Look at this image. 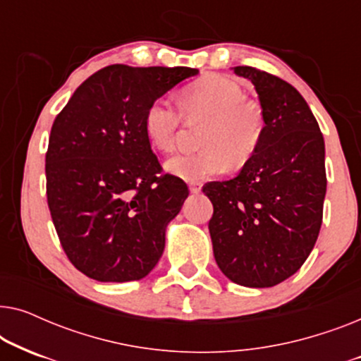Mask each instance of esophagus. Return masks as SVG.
Masks as SVG:
<instances>
[{"mask_svg":"<svg viewBox=\"0 0 361 361\" xmlns=\"http://www.w3.org/2000/svg\"><path fill=\"white\" fill-rule=\"evenodd\" d=\"M189 189L192 194H199V192L202 190V185L197 184V182H192V184H189Z\"/></svg>","mask_w":361,"mask_h":361,"instance_id":"esophagus-1","label":"esophagus"}]
</instances>
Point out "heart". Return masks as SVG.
I'll use <instances>...</instances> for the list:
<instances>
[{"mask_svg": "<svg viewBox=\"0 0 361 361\" xmlns=\"http://www.w3.org/2000/svg\"><path fill=\"white\" fill-rule=\"evenodd\" d=\"M182 111L189 120L210 118L197 152H179L164 162L166 171L180 179L197 182L224 172L228 166H243L258 149L263 136V113L231 78L209 75L187 88ZM184 116L167 97L157 98L145 113V133L157 151L174 149Z\"/></svg>", "mask_w": 361, "mask_h": 361, "instance_id": "b5f03b06", "label": "heart"}]
</instances>
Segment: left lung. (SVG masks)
<instances>
[{
    "mask_svg": "<svg viewBox=\"0 0 361 361\" xmlns=\"http://www.w3.org/2000/svg\"><path fill=\"white\" fill-rule=\"evenodd\" d=\"M255 85L263 113L258 149L230 180L209 182L216 264L245 288H271L304 264L322 225L325 145L302 95L279 77L233 67Z\"/></svg>",
    "mask_w": 361,
    "mask_h": 361,
    "instance_id": "8db88e82",
    "label": "left lung"
}]
</instances>
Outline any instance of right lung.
I'll return each mask as SVG.
<instances>
[{
  "label": "right lung",
  "instance_id": "add662e5",
  "mask_svg": "<svg viewBox=\"0 0 361 361\" xmlns=\"http://www.w3.org/2000/svg\"><path fill=\"white\" fill-rule=\"evenodd\" d=\"M189 67L108 66L88 77L54 121L46 154L47 204L62 248L100 283L142 279L164 253L166 228L189 195L161 176L145 113Z\"/></svg>",
  "mask_w": 361,
  "mask_h": 361
}]
</instances>
